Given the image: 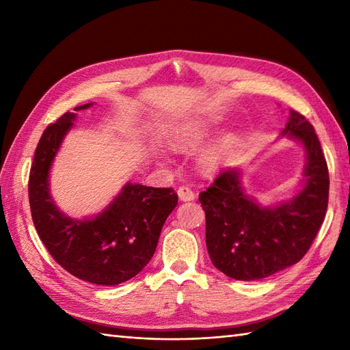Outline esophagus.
I'll return each instance as SVG.
<instances>
[{
  "label": "esophagus",
  "mask_w": 350,
  "mask_h": 350,
  "mask_svg": "<svg viewBox=\"0 0 350 350\" xmlns=\"http://www.w3.org/2000/svg\"><path fill=\"white\" fill-rule=\"evenodd\" d=\"M177 196H179L180 202H192V200L196 198L194 191L188 187H180L179 189H177Z\"/></svg>",
  "instance_id": "esophagus-1"
}]
</instances>
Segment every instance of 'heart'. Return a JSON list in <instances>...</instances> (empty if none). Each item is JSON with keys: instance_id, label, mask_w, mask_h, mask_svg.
Wrapping results in <instances>:
<instances>
[{"instance_id": "1", "label": "heart", "mask_w": 350, "mask_h": 350, "mask_svg": "<svg viewBox=\"0 0 350 350\" xmlns=\"http://www.w3.org/2000/svg\"><path fill=\"white\" fill-rule=\"evenodd\" d=\"M215 129V124L207 120H191L185 122L177 126L171 132L170 144L176 150L180 152H191L196 150L202 144L206 143V139L211 137V133ZM236 146V138L232 133L219 137L217 141H213L211 146H207L204 150L198 156V163L206 173H217L226 162L230 159Z\"/></svg>"}]
</instances>
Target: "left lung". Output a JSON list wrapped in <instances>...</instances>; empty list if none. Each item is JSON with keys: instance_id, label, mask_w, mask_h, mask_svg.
Here are the masks:
<instances>
[{"instance_id": "8db88e82", "label": "left lung", "mask_w": 350, "mask_h": 350, "mask_svg": "<svg viewBox=\"0 0 350 350\" xmlns=\"http://www.w3.org/2000/svg\"><path fill=\"white\" fill-rule=\"evenodd\" d=\"M282 137L306 148L304 188L288 202L262 206L242 187L241 170L228 168L198 197L206 212V247L213 266L241 281L262 280L307 254L328 209L329 174L314 128L290 109Z\"/></svg>"}]
</instances>
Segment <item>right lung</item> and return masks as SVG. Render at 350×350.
<instances>
[{"label":"right lung","mask_w":350,"mask_h":350,"mask_svg":"<svg viewBox=\"0 0 350 350\" xmlns=\"http://www.w3.org/2000/svg\"><path fill=\"white\" fill-rule=\"evenodd\" d=\"M88 107L92 103L75 111ZM75 120V113L63 114L44 129L37 144L28 180L31 217L58 265L79 280L116 286L135 277L150 262L163 222L179 198L171 188L128 182L96 217L75 219L63 213L51 197L49 171Z\"/></svg>","instance_id":"obj_1"}]
</instances>
